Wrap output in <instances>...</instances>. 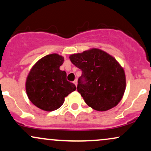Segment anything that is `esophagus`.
I'll use <instances>...</instances> for the list:
<instances>
[{
	"label": "esophagus",
	"instance_id": "34e87169",
	"mask_svg": "<svg viewBox=\"0 0 151 151\" xmlns=\"http://www.w3.org/2000/svg\"><path fill=\"white\" fill-rule=\"evenodd\" d=\"M73 83H74V84H75V85H76V86H77V79H75V80H74V81H73Z\"/></svg>",
	"mask_w": 151,
	"mask_h": 151
}]
</instances>
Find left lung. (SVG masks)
<instances>
[{
	"label": "left lung",
	"instance_id": "left-lung-1",
	"mask_svg": "<svg viewBox=\"0 0 151 151\" xmlns=\"http://www.w3.org/2000/svg\"><path fill=\"white\" fill-rule=\"evenodd\" d=\"M72 63L82 71L77 91L89 106L99 111L114 108L126 90L124 68L114 57L91 48L70 56Z\"/></svg>",
	"mask_w": 151,
	"mask_h": 151
}]
</instances>
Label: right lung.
Segmentation results:
<instances>
[{
    "label": "right lung",
    "instance_id": "right-lung-1",
    "mask_svg": "<svg viewBox=\"0 0 151 151\" xmlns=\"http://www.w3.org/2000/svg\"><path fill=\"white\" fill-rule=\"evenodd\" d=\"M64 58L58 54L47 55L31 68L25 82L27 97L37 108L52 111L60 108L65 98L76 90L67 80L65 71L60 70Z\"/></svg>",
    "mask_w": 151,
    "mask_h": 151
}]
</instances>
